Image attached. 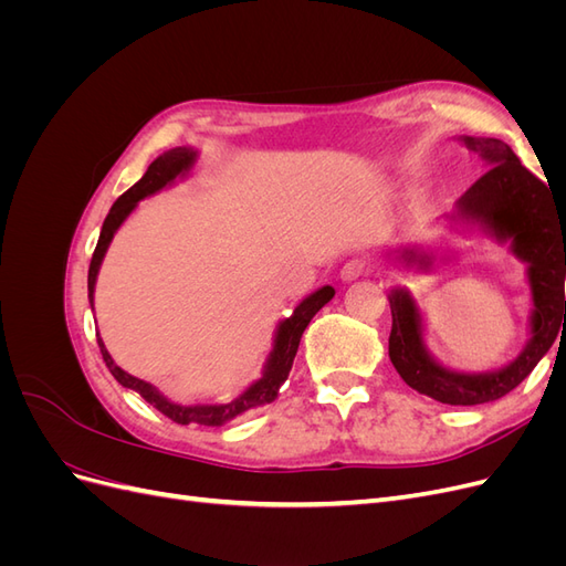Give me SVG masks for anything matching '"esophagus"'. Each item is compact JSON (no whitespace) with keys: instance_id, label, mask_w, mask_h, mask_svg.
<instances>
[{"instance_id":"34e87169","label":"esophagus","mask_w":566,"mask_h":566,"mask_svg":"<svg viewBox=\"0 0 566 566\" xmlns=\"http://www.w3.org/2000/svg\"><path fill=\"white\" fill-rule=\"evenodd\" d=\"M370 269H373L370 260H366V256H356V260H349L345 266L339 269V279L349 283V281L366 276V273H370Z\"/></svg>"}]
</instances>
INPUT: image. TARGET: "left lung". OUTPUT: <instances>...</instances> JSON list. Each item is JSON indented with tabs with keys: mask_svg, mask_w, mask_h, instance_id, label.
Returning <instances> with one entry per match:
<instances>
[{
	"mask_svg": "<svg viewBox=\"0 0 566 566\" xmlns=\"http://www.w3.org/2000/svg\"><path fill=\"white\" fill-rule=\"evenodd\" d=\"M460 144L482 158L486 172L455 202L453 224L476 227L507 243L526 264L531 290L528 342L515 361L489 373H460L441 366L424 345L422 312L406 287L389 293V358L408 387L451 406H476L505 397L553 347L565 316L566 208H557L547 186L528 172L507 144L486 136H460ZM406 269H432L434 254L420 245L397 250Z\"/></svg>",
	"mask_w": 566,
	"mask_h": 566,
	"instance_id": "8db88e82",
	"label": "left lung"
}]
</instances>
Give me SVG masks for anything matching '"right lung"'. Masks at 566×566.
<instances>
[{
  "label": "right lung",
  "instance_id": "1",
  "mask_svg": "<svg viewBox=\"0 0 566 566\" xmlns=\"http://www.w3.org/2000/svg\"><path fill=\"white\" fill-rule=\"evenodd\" d=\"M196 160H198V150L196 148L179 146V148H172V150H165L160 158H156V160L148 165L146 175L139 181H136L127 193H123V196L115 200V205H113L106 221H104V229H101L98 243H96L92 264H90L87 290H90L92 310H94V287H96L98 269H101V262H104V256L108 252V245L113 241V235L117 233V229L123 227V221L136 210V205H139V200L163 191L165 186H172L177 179H184L193 169ZM333 297H335V287L333 285H323V287L316 290V293L306 295L295 306L293 316L283 318L276 325V333H273V349L266 356L262 378L254 380L245 391L238 394V397L233 401H229V403H193V406H184V403L169 401L165 394H160L150 382L134 378V375H129L127 370L119 368L113 361V356L108 354V349L104 345V339H101V335H96V339H98V347H101V354H104V361H106L108 370L113 373V378L119 385L127 387V389L139 391L142 397L153 408H158L163 416H167L169 420H175L179 424L198 422V424L217 427V424H224V422L233 420L235 416L245 413V410H250V408L271 403L273 399L279 397V389L287 380L290 368H293V361H295V354H297V347H300V339H302L304 328L318 314V310H323V306L328 304Z\"/></svg>",
  "mask_w": 566,
  "mask_h": 566
}]
</instances>
